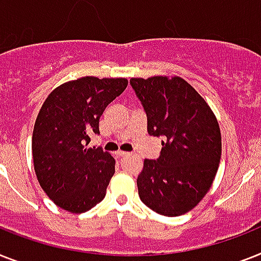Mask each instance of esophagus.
Masks as SVG:
<instances>
[{"label": "esophagus", "mask_w": 261, "mask_h": 261, "mask_svg": "<svg viewBox=\"0 0 261 261\" xmlns=\"http://www.w3.org/2000/svg\"><path fill=\"white\" fill-rule=\"evenodd\" d=\"M116 155L120 156V158H123V156L128 155V152H126V151H118V152H116Z\"/></svg>", "instance_id": "esophagus-1"}]
</instances>
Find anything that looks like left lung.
<instances>
[{
	"label": "left lung",
	"instance_id": "left-lung-1",
	"mask_svg": "<svg viewBox=\"0 0 261 261\" xmlns=\"http://www.w3.org/2000/svg\"><path fill=\"white\" fill-rule=\"evenodd\" d=\"M130 84L147 116V131L164 137L156 160H145L138 175L139 198L160 215H185L211 189L221 158L215 114L181 77L154 76Z\"/></svg>",
	"mask_w": 261,
	"mask_h": 261
}]
</instances>
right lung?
<instances>
[{
    "mask_svg": "<svg viewBox=\"0 0 261 261\" xmlns=\"http://www.w3.org/2000/svg\"><path fill=\"white\" fill-rule=\"evenodd\" d=\"M127 87L126 79L86 76L55 88L44 101L32 137L35 171L42 190L61 209L83 213L99 204L115 173V160L88 147L99 118Z\"/></svg>",
    "mask_w": 261,
    "mask_h": 261,
    "instance_id": "obj_1",
    "label": "right lung"
}]
</instances>
